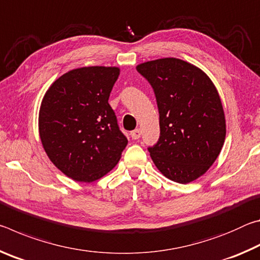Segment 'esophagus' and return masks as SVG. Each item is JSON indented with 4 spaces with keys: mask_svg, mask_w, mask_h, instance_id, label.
<instances>
[{
    "mask_svg": "<svg viewBox=\"0 0 260 260\" xmlns=\"http://www.w3.org/2000/svg\"><path fill=\"white\" fill-rule=\"evenodd\" d=\"M131 138L133 140H139L141 138V129L138 128L133 132H131Z\"/></svg>",
    "mask_w": 260,
    "mask_h": 260,
    "instance_id": "esophagus-1",
    "label": "esophagus"
}]
</instances>
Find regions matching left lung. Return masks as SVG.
I'll return each mask as SVG.
<instances>
[{
    "label": "left lung",
    "instance_id": "1",
    "mask_svg": "<svg viewBox=\"0 0 260 260\" xmlns=\"http://www.w3.org/2000/svg\"><path fill=\"white\" fill-rule=\"evenodd\" d=\"M136 70L152 87L159 112V139L148 147L152 161L175 182L193 181L210 169L225 142L217 89L202 70L178 58L147 61Z\"/></svg>",
    "mask_w": 260,
    "mask_h": 260
}]
</instances>
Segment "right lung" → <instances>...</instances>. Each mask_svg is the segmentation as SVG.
<instances>
[{
  "label": "right lung",
  "mask_w": 260,
  "mask_h": 260,
  "mask_svg": "<svg viewBox=\"0 0 260 260\" xmlns=\"http://www.w3.org/2000/svg\"><path fill=\"white\" fill-rule=\"evenodd\" d=\"M118 76V68L72 70L43 98L39 114L42 146L57 169L76 181L102 178L128 143L109 104Z\"/></svg>",
  "instance_id": "right-lung-1"
}]
</instances>
